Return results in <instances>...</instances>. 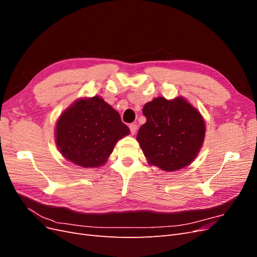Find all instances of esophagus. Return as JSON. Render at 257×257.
<instances>
[{
    "label": "esophagus",
    "mask_w": 257,
    "mask_h": 257,
    "mask_svg": "<svg viewBox=\"0 0 257 257\" xmlns=\"http://www.w3.org/2000/svg\"><path fill=\"white\" fill-rule=\"evenodd\" d=\"M128 127H130V131H131V134L134 135L136 133V131H137V125H136V124L131 123L130 125H128Z\"/></svg>",
    "instance_id": "34e87169"
}]
</instances>
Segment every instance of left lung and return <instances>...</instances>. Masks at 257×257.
Returning <instances> with one entry per match:
<instances>
[{
    "instance_id": "8db88e82",
    "label": "left lung",
    "mask_w": 257,
    "mask_h": 257,
    "mask_svg": "<svg viewBox=\"0 0 257 257\" xmlns=\"http://www.w3.org/2000/svg\"><path fill=\"white\" fill-rule=\"evenodd\" d=\"M147 121L137 141L150 165L175 172L197 157L204 143L206 126L203 116L183 97H157L144 106Z\"/></svg>"
}]
</instances>
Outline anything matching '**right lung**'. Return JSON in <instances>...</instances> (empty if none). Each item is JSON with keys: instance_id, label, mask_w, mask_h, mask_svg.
<instances>
[{"instance_id": "1", "label": "right lung", "mask_w": 257, "mask_h": 257, "mask_svg": "<svg viewBox=\"0 0 257 257\" xmlns=\"http://www.w3.org/2000/svg\"><path fill=\"white\" fill-rule=\"evenodd\" d=\"M130 134L118 111L99 96L77 99L60 115L56 143L61 154L89 168L104 165L119 139Z\"/></svg>"}]
</instances>
